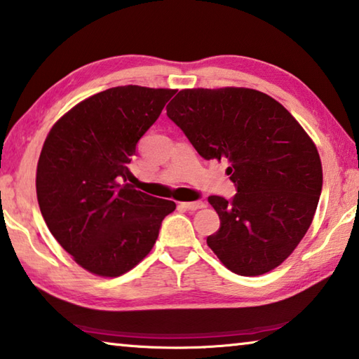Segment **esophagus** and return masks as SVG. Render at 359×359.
<instances>
[{"label":"esophagus","mask_w":359,"mask_h":359,"mask_svg":"<svg viewBox=\"0 0 359 359\" xmlns=\"http://www.w3.org/2000/svg\"><path fill=\"white\" fill-rule=\"evenodd\" d=\"M180 205L187 210H198V209H203L205 204L203 201H196V203H180Z\"/></svg>","instance_id":"34e87169"}]
</instances>
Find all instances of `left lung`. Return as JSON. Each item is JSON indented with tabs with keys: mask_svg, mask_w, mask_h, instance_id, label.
<instances>
[{
	"mask_svg": "<svg viewBox=\"0 0 359 359\" xmlns=\"http://www.w3.org/2000/svg\"><path fill=\"white\" fill-rule=\"evenodd\" d=\"M204 160H226L238 193L209 196L220 229L208 238L239 276L282 264L313 220L323 185L318 150L280 102L252 88L180 90L166 107Z\"/></svg>",
	"mask_w": 359,
	"mask_h": 359,
	"instance_id": "8db88e82",
	"label": "left lung"
}]
</instances>
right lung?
I'll list each match as a JSON object with an SVG mask.
<instances>
[{
	"label": "right lung",
	"instance_id": "add662e5",
	"mask_svg": "<svg viewBox=\"0 0 359 359\" xmlns=\"http://www.w3.org/2000/svg\"><path fill=\"white\" fill-rule=\"evenodd\" d=\"M175 90L114 87L79 102L48 133L36 171L41 214L77 264L118 277L147 257L174 201L126 180L139 139Z\"/></svg>",
	"mask_w": 359,
	"mask_h": 359
}]
</instances>
